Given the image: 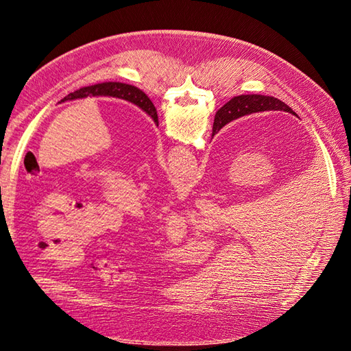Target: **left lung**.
<instances>
[{"mask_svg": "<svg viewBox=\"0 0 351 351\" xmlns=\"http://www.w3.org/2000/svg\"><path fill=\"white\" fill-rule=\"evenodd\" d=\"M88 97H110V98H119L127 102L134 104L151 117L154 123L158 125V114L156 108L154 107L152 101L147 98V95L142 92L139 88L132 86V84L121 83V82H104L92 84V86H84L82 89L74 90L69 93L67 97L62 98L58 104L74 101V99H83Z\"/></svg>", "mask_w": 351, "mask_h": 351, "instance_id": "1", "label": "left lung"}]
</instances>
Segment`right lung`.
<instances>
[{
	"label": "right lung",
	"mask_w": 351,
	"mask_h": 351,
	"mask_svg": "<svg viewBox=\"0 0 351 351\" xmlns=\"http://www.w3.org/2000/svg\"><path fill=\"white\" fill-rule=\"evenodd\" d=\"M263 111H284L297 117V114L289 105L274 97H265V95H240V97L230 99L224 107H221L217 111L214 127H212V136H215L222 127L231 123L232 120Z\"/></svg>",
	"instance_id": "1"
}]
</instances>
